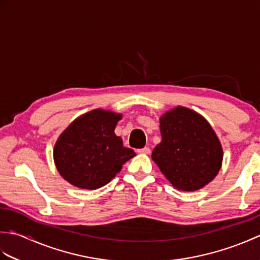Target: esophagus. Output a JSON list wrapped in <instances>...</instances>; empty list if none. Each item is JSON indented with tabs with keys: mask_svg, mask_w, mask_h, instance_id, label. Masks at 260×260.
<instances>
[{
	"mask_svg": "<svg viewBox=\"0 0 260 260\" xmlns=\"http://www.w3.org/2000/svg\"><path fill=\"white\" fill-rule=\"evenodd\" d=\"M139 153H142V154H150V153H151V150H150V147H143V148H140Z\"/></svg>",
	"mask_w": 260,
	"mask_h": 260,
	"instance_id": "obj_1",
	"label": "esophagus"
}]
</instances>
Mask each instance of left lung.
Listing matches in <instances>:
<instances>
[{
    "label": "left lung",
    "mask_w": 260,
    "mask_h": 260,
    "mask_svg": "<svg viewBox=\"0 0 260 260\" xmlns=\"http://www.w3.org/2000/svg\"><path fill=\"white\" fill-rule=\"evenodd\" d=\"M159 121L162 141L152 158L167 179L183 191L211 182L221 168L222 148L208 121L184 107L170 110Z\"/></svg>",
    "instance_id": "8db88e82"
}]
</instances>
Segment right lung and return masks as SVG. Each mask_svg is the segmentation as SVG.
I'll use <instances>...</instances> for the list:
<instances>
[{"mask_svg":"<svg viewBox=\"0 0 260 260\" xmlns=\"http://www.w3.org/2000/svg\"><path fill=\"white\" fill-rule=\"evenodd\" d=\"M121 116L95 109L74 120L60 135L53 156L64 180L81 189L96 190L106 185L135 156L132 148L114 129Z\"/></svg>","mask_w":260,"mask_h":260,"instance_id":"right-lung-1","label":"right lung"}]
</instances>
